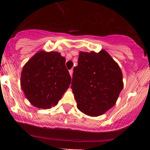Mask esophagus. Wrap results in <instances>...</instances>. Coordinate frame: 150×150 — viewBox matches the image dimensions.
<instances>
[{
  "instance_id": "1",
  "label": "esophagus",
  "mask_w": 150,
  "mask_h": 150,
  "mask_svg": "<svg viewBox=\"0 0 150 150\" xmlns=\"http://www.w3.org/2000/svg\"><path fill=\"white\" fill-rule=\"evenodd\" d=\"M69 74H70V75H71V77H72V74H73V69H70L69 70Z\"/></svg>"
}]
</instances>
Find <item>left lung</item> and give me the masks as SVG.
Here are the masks:
<instances>
[{
  "mask_svg": "<svg viewBox=\"0 0 150 150\" xmlns=\"http://www.w3.org/2000/svg\"><path fill=\"white\" fill-rule=\"evenodd\" d=\"M73 71L71 88L78 110L98 117L115 105L123 88L122 74L106 51L81 52Z\"/></svg>",
  "mask_w": 150,
  "mask_h": 150,
  "instance_id": "1",
  "label": "left lung"
}]
</instances>
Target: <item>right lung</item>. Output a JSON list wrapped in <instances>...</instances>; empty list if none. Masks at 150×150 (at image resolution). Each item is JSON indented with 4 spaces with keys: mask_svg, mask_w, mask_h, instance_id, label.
Returning a JSON list of instances; mask_svg holds the SVG:
<instances>
[{
    "mask_svg": "<svg viewBox=\"0 0 150 150\" xmlns=\"http://www.w3.org/2000/svg\"><path fill=\"white\" fill-rule=\"evenodd\" d=\"M65 63L59 52L40 51L25 63L21 87L33 106L48 109L58 103L72 80Z\"/></svg>",
    "mask_w": 150,
    "mask_h": 150,
    "instance_id": "right-lung-1",
    "label": "right lung"
}]
</instances>
